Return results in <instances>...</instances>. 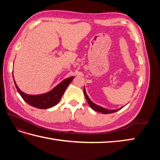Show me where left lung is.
Instances as JSON below:
<instances>
[{
    "mask_svg": "<svg viewBox=\"0 0 160 160\" xmlns=\"http://www.w3.org/2000/svg\"><path fill=\"white\" fill-rule=\"evenodd\" d=\"M84 96H85V98H86V99L87 100V102H88V104H89V106L91 107V108H92L93 110L100 112V113H104V114L111 113H114V112H116L119 110H120L121 108H123V107H120V108H118V109H107V108H106L102 107L99 106V105L93 103V102L90 100V98H89V96H87V94L86 93L85 88H84Z\"/></svg>",
    "mask_w": 160,
    "mask_h": 160,
    "instance_id": "1",
    "label": "left lung"
}]
</instances>
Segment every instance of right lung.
<instances>
[{
    "instance_id": "right-lung-1",
    "label": "right lung",
    "mask_w": 160,
    "mask_h": 160,
    "mask_svg": "<svg viewBox=\"0 0 160 160\" xmlns=\"http://www.w3.org/2000/svg\"><path fill=\"white\" fill-rule=\"evenodd\" d=\"M12 75L16 89L22 99L31 106L41 109L52 108L58 103L67 87L74 78V76L66 78L47 93L38 95H29L24 93L19 89L15 82L13 72Z\"/></svg>"
}]
</instances>
